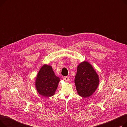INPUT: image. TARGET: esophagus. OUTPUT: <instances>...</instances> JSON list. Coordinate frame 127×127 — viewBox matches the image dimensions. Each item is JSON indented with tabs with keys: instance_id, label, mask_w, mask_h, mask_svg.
<instances>
[{
	"instance_id": "1",
	"label": "esophagus",
	"mask_w": 127,
	"mask_h": 127,
	"mask_svg": "<svg viewBox=\"0 0 127 127\" xmlns=\"http://www.w3.org/2000/svg\"><path fill=\"white\" fill-rule=\"evenodd\" d=\"M64 80L66 81V82H67V81H68V80H69V77H65L64 78Z\"/></svg>"
}]
</instances>
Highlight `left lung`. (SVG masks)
Wrapping results in <instances>:
<instances>
[{"mask_svg": "<svg viewBox=\"0 0 127 127\" xmlns=\"http://www.w3.org/2000/svg\"><path fill=\"white\" fill-rule=\"evenodd\" d=\"M75 83L78 95L83 98L90 97L98 88L99 76L88 61H84L78 66Z\"/></svg>", "mask_w": 127, "mask_h": 127, "instance_id": "obj_1", "label": "left lung"}]
</instances>
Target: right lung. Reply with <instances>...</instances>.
Segmentation results:
<instances>
[{
    "instance_id": "1",
    "label": "right lung",
    "mask_w": 127,
    "mask_h": 127,
    "mask_svg": "<svg viewBox=\"0 0 127 127\" xmlns=\"http://www.w3.org/2000/svg\"><path fill=\"white\" fill-rule=\"evenodd\" d=\"M60 81L52 70V66L44 64L38 71L35 79V88L38 94L45 97L55 95Z\"/></svg>"
}]
</instances>
